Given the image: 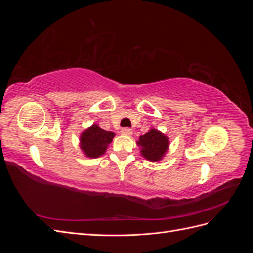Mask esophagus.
I'll return each instance as SVG.
<instances>
[{"instance_id":"1","label":"esophagus","mask_w":253,"mask_h":253,"mask_svg":"<svg viewBox=\"0 0 253 253\" xmlns=\"http://www.w3.org/2000/svg\"><path fill=\"white\" fill-rule=\"evenodd\" d=\"M120 133L122 135H126V136H131L133 134V131L129 127H124V128H121Z\"/></svg>"}]
</instances>
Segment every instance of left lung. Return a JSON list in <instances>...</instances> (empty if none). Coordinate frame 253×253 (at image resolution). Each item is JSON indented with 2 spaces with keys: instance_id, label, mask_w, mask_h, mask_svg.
<instances>
[{
  "instance_id": "8db88e82",
  "label": "left lung",
  "mask_w": 253,
  "mask_h": 253,
  "mask_svg": "<svg viewBox=\"0 0 253 253\" xmlns=\"http://www.w3.org/2000/svg\"><path fill=\"white\" fill-rule=\"evenodd\" d=\"M137 143L141 147V154L144 158L151 162H158L169 147V139L157 129L152 128L147 134L140 136Z\"/></svg>"
}]
</instances>
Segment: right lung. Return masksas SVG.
<instances>
[{"label":"right lung","instance_id":"obj_1","mask_svg":"<svg viewBox=\"0 0 253 253\" xmlns=\"http://www.w3.org/2000/svg\"><path fill=\"white\" fill-rule=\"evenodd\" d=\"M114 136V133L106 132L97 125H93L81 134L80 148L87 157H99L104 154Z\"/></svg>","mask_w":253,"mask_h":253}]
</instances>
